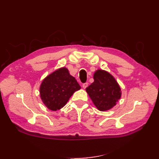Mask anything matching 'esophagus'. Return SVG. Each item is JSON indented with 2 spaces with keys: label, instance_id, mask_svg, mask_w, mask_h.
Wrapping results in <instances>:
<instances>
[{
  "label": "esophagus",
  "instance_id": "obj_1",
  "mask_svg": "<svg viewBox=\"0 0 159 159\" xmlns=\"http://www.w3.org/2000/svg\"><path fill=\"white\" fill-rule=\"evenodd\" d=\"M87 86H88V83H85L83 84V89L87 88Z\"/></svg>",
  "mask_w": 159,
  "mask_h": 159
}]
</instances>
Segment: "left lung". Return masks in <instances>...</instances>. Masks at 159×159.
Instances as JSON below:
<instances>
[{
	"mask_svg": "<svg viewBox=\"0 0 159 159\" xmlns=\"http://www.w3.org/2000/svg\"><path fill=\"white\" fill-rule=\"evenodd\" d=\"M93 79L85 89L93 104L100 111L112 109L121 96L119 83L110 73L100 69L95 71Z\"/></svg>",
	"mask_w": 159,
	"mask_h": 159,
	"instance_id": "1",
	"label": "left lung"
}]
</instances>
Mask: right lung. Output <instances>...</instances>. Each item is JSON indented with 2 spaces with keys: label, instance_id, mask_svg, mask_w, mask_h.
<instances>
[{
  "label": "right lung",
  "instance_id": "right-lung-1",
  "mask_svg": "<svg viewBox=\"0 0 159 159\" xmlns=\"http://www.w3.org/2000/svg\"><path fill=\"white\" fill-rule=\"evenodd\" d=\"M80 86L68 69L61 67L45 77L39 86L41 100L48 109L56 111L67 104L73 93Z\"/></svg>",
  "mask_w": 159,
  "mask_h": 159
}]
</instances>
